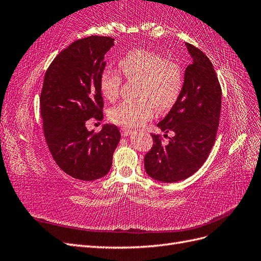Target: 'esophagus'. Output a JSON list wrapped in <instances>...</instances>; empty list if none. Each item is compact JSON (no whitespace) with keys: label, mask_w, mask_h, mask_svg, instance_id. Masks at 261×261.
<instances>
[{"label":"esophagus","mask_w":261,"mask_h":261,"mask_svg":"<svg viewBox=\"0 0 261 261\" xmlns=\"http://www.w3.org/2000/svg\"><path fill=\"white\" fill-rule=\"evenodd\" d=\"M121 133H122V136L126 137V136H129L130 134L133 133V130L130 128H126V127H123L121 128Z\"/></svg>","instance_id":"esophagus-1"}]
</instances>
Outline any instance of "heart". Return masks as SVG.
Instances as JSON below:
<instances>
[{"label": "heart", "mask_w": 261, "mask_h": 261, "mask_svg": "<svg viewBox=\"0 0 261 261\" xmlns=\"http://www.w3.org/2000/svg\"><path fill=\"white\" fill-rule=\"evenodd\" d=\"M126 80L138 82L137 101L122 102L110 110V118L122 126L135 127L150 121L155 109L168 112L176 105L184 86V72L175 62L167 61L160 54L136 49L118 61ZM122 76L114 69H105L100 75V90L109 101L120 96Z\"/></svg>", "instance_id": "heart-1"}]
</instances>
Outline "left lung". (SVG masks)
Here are the masks:
<instances>
[{
  "label": "left lung",
  "mask_w": 261,
  "mask_h": 261,
  "mask_svg": "<svg viewBox=\"0 0 261 261\" xmlns=\"http://www.w3.org/2000/svg\"><path fill=\"white\" fill-rule=\"evenodd\" d=\"M193 63L186 67L183 90L176 105L158 123L175 136L163 145L153 135L152 148L145 155L147 174L164 183L183 180L200 169L215 145L221 112V86L212 63L201 50L185 43Z\"/></svg>",
  "instance_id": "1"
}]
</instances>
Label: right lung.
<instances>
[{
    "label": "right lung",
    "mask_w": 261,
    "mask_h": 261,
    "mask_svg": "<svg viewBox=\"0 0 261 261\" xmlns=\"http://www.w3.org/2000/svg\"><path fill=\"white\" fill-rule=\"evenodd\" d=\"M112 45L111 37L76 40L55 57L44 75L40 113L45 141L60 169L77 179L107 175L121 139L115 125L106 124L99 133L86 127L90 118H103L100 75Z\"/></svg>",
    "instance_id": "right-lung-1"
}]
</instances>
